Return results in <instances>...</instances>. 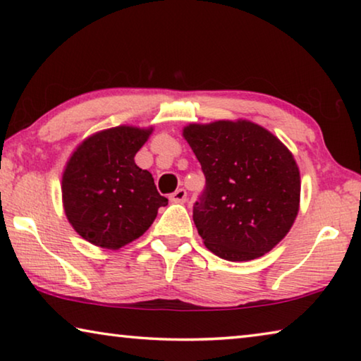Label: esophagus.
Segmentation results:
<instances>
[{"label":"esophagus","mask_w":361,"mask_h":361,"mask_svg":"<svg viewBox=\"0 0 361 361\" xmlns=\"http://www.w3.org/2000/svg\"><path fill=\"white\" fill-rule=\"evenodd\" d=\"M170 200L175 204H183L186 200V191L185 189H176L173 194H170Z\"/></svg>","instance_id":"esophagus-1"}]
</instances>
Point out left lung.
Segmentation results:
<instances>
[{
  "label": "left lung",
  "instance_id": "left-lung-1",
  "mask_svg": "<svg viewBox=\"0 0 361 361\" xmlns=\"http://www.w3.org/2000/svg\"><path fill=\"white\" fill-rule=\"evenodd\" d=\"M183 137L205 175L192 210L205 247L228 261L271 252L299 212L301 176L290 149L245 119L189 124Z\"/></svg>",
  "mask_w": 361,
  "mask_h": 361
}]
</instances>
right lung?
<instances>
[{
  "mask_svg": "<svg viewBox=\"0 0 361 361\" xmlns=\"http://www.w3.org/2000/svg\"><path fill=\"white\" fill-rule=\"evenodd\" d=\"M151 132L152 127H111L73 151L62 175V200L66 218L82 239L119 250L143 235L159 207L169 204L152 175L133 159Z\"/></svg>",
  "mask_w": 361,
  "mask_h": 361,
  "instance_id": "add662e5",
  "label": "right lung"
}]
</instances>
